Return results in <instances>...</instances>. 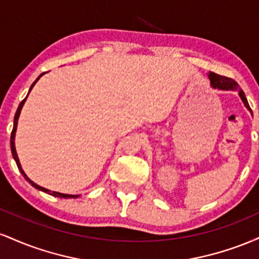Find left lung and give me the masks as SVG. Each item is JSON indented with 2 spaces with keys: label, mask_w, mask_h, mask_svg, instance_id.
I'll use <instances>...</instances> for the list:
<instances>
[{
  "label": "left lung",
  "mask_w": 259,
  "mask_h": 259,
  "mask_svg": "<svg viewBox=\"0 0 259 259\" xmlns=\"http://www.w3.org/2000/svg\"><path fill=\"white\" fill-rule=\"evenodd\" d=\"M208 78H209V80H210V86H212L213 89H218V90H231V91L239 92V96L243 102V105H245L246 108L251 112V108H249L247 99H246V96H245V92L240 89V86L236 81H234L233 79L227 78V76L218 75V74L212 73V72H209V74H208Z\"/></svg>",
  "instance_id": "1"
}]
</instances>
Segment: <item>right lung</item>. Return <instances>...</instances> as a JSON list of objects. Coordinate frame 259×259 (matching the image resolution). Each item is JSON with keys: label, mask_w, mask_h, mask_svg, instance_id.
<instances>
[{"label": "right lung", "mask_w": 259, "mask_h": 259, "mask_svg": "<svg viewBox=\"0 0 259 259\" xmlns=\"http://www.w3.org/2000/svg\"><path fill=\"white\" fill-rule=\"evenodd\" d=\"M45 73H42L41 74V75H38V78L35 80L34 82H32V85L30 86V90H29V92H28V95L30 94V91H31V89L34 88V85L36 84L37 82V80L41 78V76L44 75ZM28 95H26V97L24 100L22 101V102H20V105H19V107H18V109H17V112H16V115H14V123H13V130H12V134H11V151H12V154H13V158H14V160H16V163H17V165H18V169H19V171L20 173H22V175L23 177H24V179L28 181V183H30L31 184V186H34L35 189H37V190H40V191H42V192H46V194H49V195H52V196H55V197H61V198H78L80 195H68V194H61V192H56V191H50V190H47V189H45V187H42V186H40V185H37V184H35L34 181H31L30 179H29L28 178V175H26L25 173H24V170H23V168H22V165H20V162H19V158H18V154H17V151H16V144H14V139H16V133H17V125H18V119H19V115H20V111H22V108H23V106H24V103H25V101H26V99H28Z\"/></svg>", "instance_id": "1"}]
</instances>
